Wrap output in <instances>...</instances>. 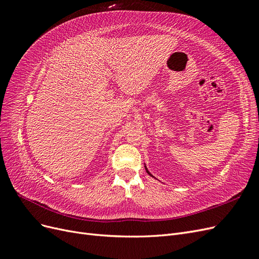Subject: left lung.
Here are the masks:
<instances>
[{
  "mask_svg": "<svg viewBox=\"0 0 259 259\" xmlns=\"http://www.w3.org/2000/svg\"><path fill=\"white\" fill-rule=\"evenodd\" d=\"M145 168H146V171H147V173H148L149 175H150L151 177H154V176H153V175H152V174L150 173V171H149V170H148V168H147V166H146V164H145ZM154 178H155V177H154Z\"/></svg>",
  "mask_w": 259,
  "mask_h": 259,
  "instance_id": "8db88e82",
  "label": "left lung"
}]
</instances>
